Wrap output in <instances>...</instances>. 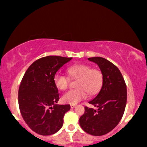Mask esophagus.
<instances>
[{"label":"esophagus","mask_w":147,"mask_h":147,"mask_svg":"<svg viewBox=\"0 0 147 147\" xmlns=\"http://www.w3.org/2000/svg\"><path fill=\"white\" fill-rule=\"evenodd\" d=\"M75 107H76V105H71V109H74Z\"/></svg>","instance_id":"obj_1"}]
</instances>
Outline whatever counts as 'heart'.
I'll list each match as a JSON object with an SVG mask.
<instances>
[{"mask_svg":"<svg viewBox=\"0 0 147 147\" xmlns=\"http://www.w3.org/2000/svg\"><path fill=\"white\" fill-rule=\"evenodd\" d=\"M69 75L71 78L78 79L77 89L71 90L63 94L62 101L69 105H76L83 100L89 94H94L98 92L103 81V76L98 69H92L87 64H76L67 69ZM55 86L59 90H64L69 86V78L61 73L55 74L54 77Z\"/></svg>","mask_w":147,"mask_h":147,"instance_id":"heart-1","label":"heart"}]
</instances>
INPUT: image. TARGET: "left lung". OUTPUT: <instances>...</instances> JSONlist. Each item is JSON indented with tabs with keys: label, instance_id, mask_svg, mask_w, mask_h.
Returning a JSON list of instances; mask_svg holds the SVG:
<instances>
[{
	"label": "left lung",
	"instance_id": "obj_1",
	"mask_svg": "<svg viewBox=\"0 0 147 147\" xmlns=\"http://www.w3.org/2000/svg\"><path fill=\"white\" fill-rule=\"evenodd\" d=\"M98 66L103 76L98 94L88 103L97 107H85V113L79 119L85 132L94 136H102L114 129L123 117L126 102L127 88L119 69L105 58H88Z\"/></svg>",
	"mask_w": 147,
	"mask_h": 147
}]
</instances>
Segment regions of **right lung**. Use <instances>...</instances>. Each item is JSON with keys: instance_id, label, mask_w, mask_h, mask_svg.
<instances>
[{"instance_id": "add662e5", "label": "right lung", "mask_w": 147, "mask_h": 147, "mask_svg": "<svg viewBox=\"0 0 147 147\" xmlns=\"http://www.w3.org/2000/svg\"><path fill=\"white\" fill-rule=\"evenodd\" d=\"M72 57L48 56L29 67L19 88V107L22 116L34 132L41 135L56 133L63 125L70 105H59V93L55 84L57 72Z\"/></svg>"}]
</instances>
